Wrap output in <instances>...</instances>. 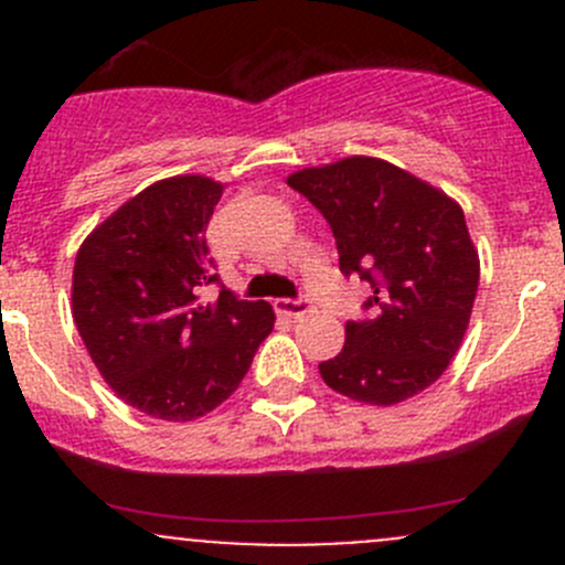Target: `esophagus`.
Segmentation results:
<instances>
[{"instance_id": "1", "label": "esophagus", "mask_w": 565, "mask_h": 565, "mask_svg": "<svg viewBox=\"0 0 565 565\" xmlns=\"http://www.w3.org/2000/svg\"><path fill=\"white\" fill-rule=\"evenodd\" d=\"M276 311L278 315H284V317H295V319H300V317H306V315H311V311H315V306L309 303V300H276Z\"/></svg>"}]
</instances>
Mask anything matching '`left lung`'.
<instances>
[{
    "label": "left lung",
    "mask_w": 565,
    "mask_h": 565,
    "mask_svg": "<svg viewBox=\"0 0 565 565\" xmlns=\"http://www.w3.org/2000/svg\"><path fill=\"white\" fill-rule=\"evenodd\" d=\"M328 218L344 276L372 287L361 322L319 363L324 385L363 404L413 398L440 380L470 324L481 262L465 213L383 158L352 156L287 177Z\"/></svg>",
    "instance_id": "8db88e82"
}]
</instances>
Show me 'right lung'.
Wrapping results in <instances>:
<instances>
[{
  "instance_id": "add662e5",
  "label": "right lung",
  "mask_w": 565,
  "mask_h": 565,
  "mask_svg": "<svg viewBox=\"0 0 565 565\" xmlns=\"http://www.w3.org/2000/svg\"><path fill=\"white\" fill-rule=\"evenodd\" d=\"M224 182L177 174L147 185L82 243L73 322L100 377L125 404L161 420L202 418L237 391L276 315L221 289L204 230Z\"/></svg>"
}]
</instances>
